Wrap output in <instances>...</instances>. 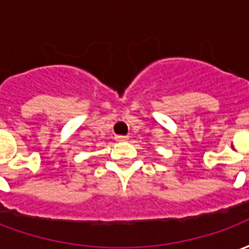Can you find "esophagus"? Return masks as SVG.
Returning <instances> with one entry per match:
<instances>
[{
    "label": "esophagus",
    "instance_id": "34e87169",
    "mask_svg": "<svg viewBox=\"0 0 249 249\" xmlns=\"http://www.w3.org/2000/svg\"><path fill=\"white\" fill-rule=\"evenodd\" d=\"M128 139H129L128 136H121V135L116 136V140H117V141H126Z\"/></svg>",
    "mask_w": 249,
    "mask_h": 249
}]
</instances>
